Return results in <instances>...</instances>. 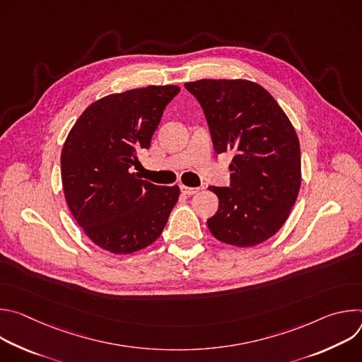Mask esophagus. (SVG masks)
<instances>
[{"label": "esophagus", "mask_w": 362, "mask_h": 362, "mask_svg": "<svg viewBox=\"0 0 362 362\" xmlns=\"http://www.w3.org/2000/svg\"><path fill=\"white\" fill-rule=\"evenodd\" d=\"M180 190L183 194H187V196H192L194 193L199 192V187H189V186H185V185H180Z\"/></svg>", "instance_id": "obj_1"}]
</instances>
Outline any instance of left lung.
<instances>
[{"label":"left lung","instance_id":"1","mask_svg":"<svg viewBox=\"0 0 362 362\" xmlns=\"http://www.w3.org/2000/svg\"><path fill=\"white\" fill-rule=\"evenodd\" d=\"M200 103L218 154L233 151L230 186H209L219 197L208 219L221 242L250 247L286 222L300 187L296 132L276 100L257 83L202 78L185 84Z\"/></svg>","mask_w":362,"mask_h":362}]
</instances>
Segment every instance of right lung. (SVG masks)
I'll return each mask as SVG.
<instances>
[{
	"mask_svg": "<svg viewBox=\"0 0 362 362\" xmlns=\"http://www.w3.org/2000/svg\"><path fill=\"white\" fill-rule=\"evenodd\" d=\"M177 86H147L101 97L81 113L62 150L69 209L101 249L130 255L156 240L177 203L179 186L130 173L148 148Z\"/></svg>",
	"mask_w": 362,
	"mask_h": 362,
	"instance_id": "1",
	"label": "right lung"
}]
</instances>
